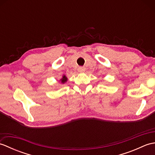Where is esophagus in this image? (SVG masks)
I'll return each mask as SVG.
<instances>
[{"mask_svg": "<svg viewBox=\"0 0 155 155\" xmlns=\"http://www.w3.org/2000/svg\"><path fill=\"white\" fill-rule=\"evenodd\" d=\"M78 71L79 72H84L85 71V68L84 67H79L78 68Z\"/></svg>", "mask_w": 155, "mask_h": 155, "instance_id": "1", "label": "esophagus"}]
</instances>
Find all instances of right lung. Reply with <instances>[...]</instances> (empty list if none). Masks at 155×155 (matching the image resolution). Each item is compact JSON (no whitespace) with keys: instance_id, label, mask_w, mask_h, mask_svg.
<instances>
[{"instance_id":"add662e5","label":"right lung","mask_w":155,"mask_h":155,"mask_svg":"<svg viewBox=\"0 0 155 155\" xmlns=\"http://www.w3.org/2000/svg\"><path fill=\"white\" fill-rule=\"evenodd\" d=\"M61 82H62V83H64L65 82L67 81V78L66 77V76H64H64H63V77H62V79H61Z\"/></svg>"}]
</instances>
